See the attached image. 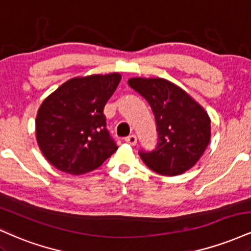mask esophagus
I'll return each instance as SVG.
<instances>
[{"label": "esophagus", "instance_id": "obj_1", "mask_svg": "<svg viewBox=\"0 0 251 251\" xmlns=\"http://www.w3.org/2000/svg\"><path fill=\"white\" fill-rule=\"evenodd\" d=\"M125 142L127 143V144H129V145L134 146L135 144H137V137H135L134 134H132V135H128V137L126 138V139H125Z\"/></svg>", "mask_w": 251, "mask_h": 251}]
</instances>
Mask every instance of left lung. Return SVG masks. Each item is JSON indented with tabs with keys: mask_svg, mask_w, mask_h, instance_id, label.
I'll list each match as a JSON object with an SVG mask.
<instances>
[{
	"mask_svg": "<svg viewBox=\"0 0 251 251\" xmlns=\"http://www.w3.org/2000/svg\"><path fill=\"white\" fill-rule=\"evenodd\" d=\"M132 87L151 106L159 135L152 152H140L143 162L159 175L184 174L195 166L211 139V120L179 86L163 77H131Z\"/></svg>",
	"mask_w": 251,
	"mask_h": 251,
	"instance_id": "8db88e82",
	"label": "left lung"
}]
</instances>
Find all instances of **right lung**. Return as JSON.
<instances>
[{
  "label": "right lung",
  "instance_id": "add662e5",
  "mask_svg": "<svg viewBox=\"0 0 251 251\" xmlns=\"http://www.w3.org/2000/svg\"><path fill=\"white\" fill-rule=\"evenodd\" d=\"M120 79L119 73L76 76L43 100L35 119L36 140L54 168L87 174L117 151L106 129L103 107Z\"/></svg>",
  "mask_w": 251,
  "mask_h": 251
}]
</instances>
